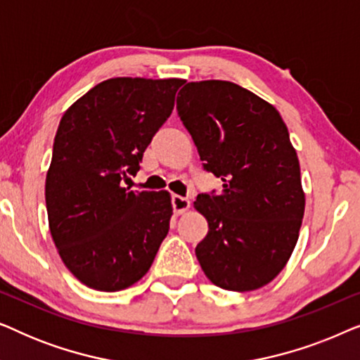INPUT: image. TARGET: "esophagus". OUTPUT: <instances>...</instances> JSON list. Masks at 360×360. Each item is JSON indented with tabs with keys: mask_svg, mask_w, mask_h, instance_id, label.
I'll return each instance as SVG.
<instances>
[{
	"mask_svg": "<svg viewBox=\"0 0 360 360\" xmlns=\"http://www.w3.org/2000/svg\"><path fill=\"white\" fill-rule=\"evenodd\" d=\"M172 206H174V213L175 214H184L186 210L190 208V200L184 198V196H172Z\"/></svg>",
	"mask_w": 360,
	"mask_h": 360,
	"instance_id": "1",
	"label": "esophagus"
}]
</instances>
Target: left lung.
I'll use <instances>...</instances> for the list:
<instances>
[{"label":"left lung","mask_w":360,"mask_h":360,"mask_svg":"<svg viewBox=\"0 0 360 360\" xmlns=\"http://www.w3.org/2000/svg\"><path fill=\"white\" fill-rule=\"evenodd\" d=\"M176 111L219 195H198L208 221L196 259L211 283L250 292L272 282L297 245L304 214L300 162L280 112L224 80L190 82Z\"/></svg>","instance_id":"8db88e82"}]
</instances>
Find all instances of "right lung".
<instances>
[{
  "mask_svg": "<svg viewBox=\"0 0 360 360\" xmlns=\"http://www.w3.org/2000/svg\"><path fill=\"white\" fill-rule=\"evenodd\" d=\"M180 78L116 77L63 112L46 179L53 244L83 285L120 292L144 277L169 233V191L122 186L172 115Z\"/></svg>",
  "mask_w": 360,
  "mask_h": 360,
  "instance_id": "add662e5",
  "label": "right lung"
}]
</instances>
